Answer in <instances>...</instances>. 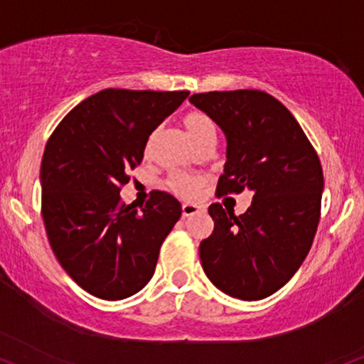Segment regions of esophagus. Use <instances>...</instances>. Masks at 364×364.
Wrapping results in <instances>:
<instances>
[{
    "label": "esophagus",
    "instance_id": "34e87169",
    "mask_svg": "<svg viewBox=\"0 0 364 364\" xmlns=\"http://www.w3.org/2000/svg\"><path fill=\"white\" fill-rule=\"evenodd\" d=\"M204 210V208L203 205H197V204H183L182 205V216L183 218H191V216H194V214H199V213H203Z\"/></svg>",
    "mask_w": 364,
    "mask_h": 364
}]
</instances>
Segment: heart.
Listing matches in <instances>:
<instances>
[{
    "label": "heart",
    "instance_id": "b5f03b06",
    "mask_svg": "<svg viewBox=\"0 0 364 364\" xmlns=\"http://www.w3.org/2000/svg\"><path fill=\"white\" fill-rule=\"evenodd\" d=\"M182 124L186 128V133L189 134L191 141L199 148L203 143L214 140L216 141V123L210 118L208 113L199 109L187 111L182 118ZM156 132L150 133V136L146 138L145 143V155L148 156L151 154V148H154ZM205 177L199 173H189V172H173L168 175L167 178V187L175 194L182 197H196L205 186Z\"/></svg>",
    "mask_w": 364,
    "mask_h": 364
}]
</instances>
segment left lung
Wrapping results in <instances>:
<instances>
[{"label":"left lung","instance_id":"1","mask_svg":"<svg viewBox=\"0 0 364 364\" xmlns=\"http://www.w3.org/2000/svg\"><path fill=\"white\" fill-rule=\"evenodd\" d=\"M228 138V161L216 196L250 189L245 214L209 205L214 231L199 246L205 275L241 300L275 294L311 250L324 187L321 160L297 119L258 89L192 94Z\"/></svg>","mask_w":364,"mask_h":364}]
</instances>
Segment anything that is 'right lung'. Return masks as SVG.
<instances>
[{
    "mask_svg": "<svg viewBox=\"0 0 364 364\" xmlns=\"http://www.w3.org/2000/svg\"><path fill=\"white\" fill-rule=\"evenodd\" d=\"M187 96L105 89L69 111L45 145L40 181L48 243L94 297L121 300L140 291L181 219V203L167 192L154 191L140 210L119 192L141 164L146 138Z\"/></svg>",
    "mask_w": 364,
    "mask_h": 364,
    "instance_id": "add662e5",
    "label": "right lung"
}]
</instances>
